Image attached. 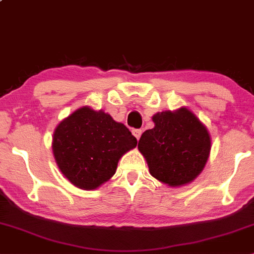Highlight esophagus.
<instances>
[{
	"instance_id": "34e87169",
	"label": "esophagus",
	"mask_w": 254,
	"mask_h": 254,
	"mask_svg": "<svg viewBox=\"0 0 254 254\" xmlns=\"http://www.w3.org/2000/svg\"><path fill=\"white\" fill-rule=\"evenodd\" d=\"M132 135L135 136L136 138H137V141H138L139 137H141V135H142V130H139V129H133V130H132Z\"/></svg>"
}]
</instances>
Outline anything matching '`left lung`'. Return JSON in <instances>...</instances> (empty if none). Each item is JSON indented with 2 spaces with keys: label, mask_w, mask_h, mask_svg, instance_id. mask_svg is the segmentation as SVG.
Here are the masks:
<instances>
[{
  "label": "left lung",
  "mask_w": 254,
  "mask_h": 254,
  "mask_svg": "<svg viewBox=\"0 0 254 254\" xmlns=\"http://www.w3.org/2000/svg\"><path fill=\"white\" fill-rule=\"evenodd\" d=\"M151 119L154 127L138 141L151 177L170 188L193 182L210 155L208 127L188 107L157 112Z\"/></svg>",
  "instance_id": "1"
}]
</instances>
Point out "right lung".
Here are the masks:
<instances>
[{
	"mask_svg": "<svg viewBox=\"0 0 254 254\" xmlns=\"http://www.w3.org/2000/svg\"><path fill=\"white\" fill-rule=\"evenodd\" d=\"M137 139L103 110L83 106L57 125L52 153L64 178L81 190H95L116 173L118 161Z\"/></svg>",
	"mask_w": 254,
	"mask_h": 254,
	"instance_id": "right-lung-1",
	"label": "right lung"
}]
</instances>
